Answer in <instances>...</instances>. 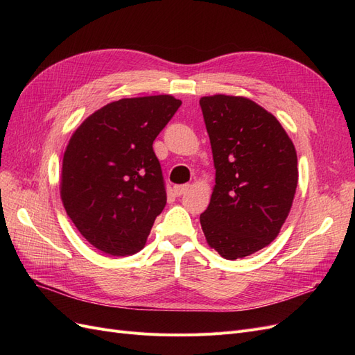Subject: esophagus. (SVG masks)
Wrapping results in <instances>:
<instances>
[{
  "instance_id": "1",
  "label": "esophagus",
  "mask_w": 355,
  "mask_h": 355,
  "mask_svg": "<svg viewBox=\"0 0 355 355\" xmlns=\"http://www.w3.org/2000/svg\"><path fill=\"white\" fill-rule=\"evenodd\" d=\"M189 189V185H178L173 188V194L176 197H180L182 194H185V192Z\"/></svg>"
}]
</instances>
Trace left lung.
Returning a JSON list of instances; mask_svg holds the SVG:
<instances>
[{
  "instance_id": "obj_1",
  "label": "left lung",
  "mask_w": 355,
  "mask_h": 355,
  "mask_svg": "<svg viewBox=\"0 0 355 355\" xmlns=\"http://www.w3.org/2000/svg\"><path fill=\"white\" fill-rule=\"evenodd\" d=\"M200 105L216 170L200 223L209 247L234 261L280 234L296 194L297 155L280 121L252 99L213 94Z\"/></svg>"
}]
</instances>
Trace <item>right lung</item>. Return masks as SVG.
<instances>
[{
	"instance_id": "1",
	"label": "right lung",
	"mask_w": 355,
	"mask_h": 355,
	"mask_svg": "<svg viewBox=\"0 0 355 355\" xmlns=\"http://www.w3.org/2000/svg\"><path fill=\"white\" fill-rule=\"evenodd\" d=\"M180 105L170 94L120 99L72 133L60 198L80 234L102 253L124 257L145 247L167 202L153 144Z\"/></svg>"
}]
</instances>
